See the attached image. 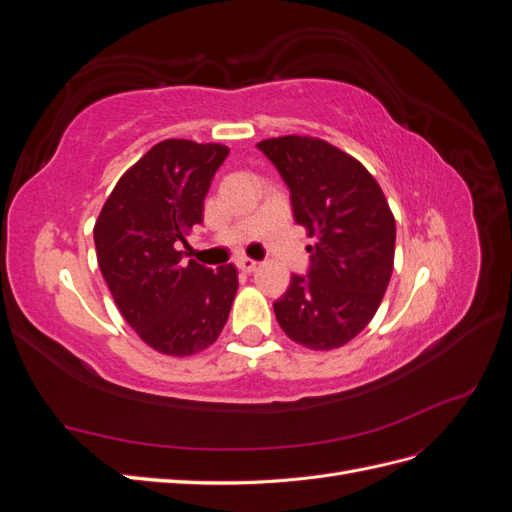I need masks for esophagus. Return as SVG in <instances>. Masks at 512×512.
Returning <instances> with one entry per match:
<instances>
[{
  "label": "esophagus",
  "instance_id": "1",
  "mask_svg": "<svg viewBox=\"0 0 512 512\" xmlns=\"http://www.w3.org/2000/svg\"><path fill=\"white\" fill-rule=\"evenodd\" d=\"M235 265H237V269H241L243 273H254L256 267H258V262L252 260V258H237Z\"/></svg>",
  "mask_w": 512,
  "mask_h": 512
}]
</instances>
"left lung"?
<instances>
[{"label":"left lung","mask_w":512,"mask_h":512,"mask_svg":"<svg viewBox=\"0 0 512 512\" xmlns=\"http://www.w3.org/2000/svg\"><path fill=\"white\" fill-rule=\"evenodd\" d=\"M258 149L280 170L307 247V275H292L273 303L284 333L309 350L348 344L376 316L395 260V218L369 170L314 136H277Z\"/></svg>","instance_id":"8db88e82"}]
</instances>
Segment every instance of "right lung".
<instances>
[{"mask_svg":"<svg viewBox=\"0 0 512 512\" xmlns=\"http://www.w3.org/2000/svg\"><path fill=\"white\" fill-rule=\"evenodd\" d=\"M220 143L168 138L121 175L94 226L104 282L121 316L147 346L190 356L220 337L239 288L235 265L183 262L185 235L203 222Z\"/></svg>","mask_w":512,"mask_h":512,"instance_id":"right-lung-1","label":"right lung"}]
</instances>
